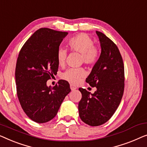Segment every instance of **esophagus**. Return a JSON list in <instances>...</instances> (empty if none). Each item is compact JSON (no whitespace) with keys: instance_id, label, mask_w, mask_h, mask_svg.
I'll use <instances>...</instances> for the list:
<instances>
[{"instance_id":"1","label":"esophagus","mask_w":147,"mask_h":147,"mask_svg":"<svg viewBox=\"0 0 147 147\" xmlns=\"http://www.w3.org/2000/svg\"><path fill=\"white\" fill-rule=\"evenodd\" d=\"M70 87H71V89L72 90H74L76 89V87L75 86H74L73 84H71V85H70Z\"/></svg>"}]
</instances>
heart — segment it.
I'll list each match as a JSON object with an SVG mask.
<instances>
[{"instance_id": "1", "label": "heart", "mask_w": 147, "mask_h": 147, "mask_svg": "<svg viewBox=\"0 0 147 147\" xmlns=\"http://www.w3.org/2000/svg\"><path fill=\"white\" fill-rule=\"evenodd\" d=\"M94 40L86 33H79L70 38L67 41V46L72 52L80 54V63L88 66L94 65L99 60L100 51L98 47L94 45ZM67 50L59 48L57 53V60L59 66L65 65L67 59ZM86 76L83 68L69 69L64 72L62 78L72 84H77Z\"/></svg>"}]
</instances>
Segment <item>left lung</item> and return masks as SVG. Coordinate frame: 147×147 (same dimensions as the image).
I'll return each mask as SVG.
<instances>
[{"label": "left lung", "instance_id": "1", "mask_svg": "<svg viewBox=\"0 0 147 147\" xmlns=\"http://www.w3.org/2000/svg\"><path fill=\"white\" fill-rule=\"evenodd\" d=\"M96 32L101 54L86 82L97 90L90 94L85 88H78L82 94L78 103L80 118L92 127L102 125L112 117L119 106L125 88V68L119 49L102 32Z\"/></svg>", "mask_w": 147, "mask_h": 147}]
</instances>
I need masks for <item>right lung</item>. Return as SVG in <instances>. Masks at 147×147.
<instances>
[{
    "mask_svg": "<svg viewBox=\"0 0 147 147\" xmlns=\"http://www.w3.org/2000/svg\"><path fill=\"white\" fill-rule=\"evenodd\" d=\"M67 34L41 28L26 41L18 54L15 69L16 93L24 112L36 123L52 120L71 90L65 80H59L53 87L47 85V80L57 73V53Z\"/></svg>",
    "mask_w": 147,
    "mask_h": 147,
    "instance_id": "right-lung-1",
    "label": "right lung"
}]
</instances>
